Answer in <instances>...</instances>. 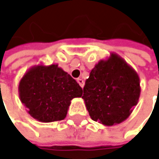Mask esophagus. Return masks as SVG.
<instances>
[{"label":"esophagus","mask_w":159,"mask_h":159,"mask_svg":"<svg viewBox=\"0 0 159 159\" xmlns=\"http://www.w3.org/2000/svg\"><path fill=\"white\" fill-rule=\"evenodd\" d=\"M77 83L79 84V85L83 88L84 87V80L83 79H81V78H78L77 79Z\"/></svg>","instance_id":"esophagus-1"}]
</instances>
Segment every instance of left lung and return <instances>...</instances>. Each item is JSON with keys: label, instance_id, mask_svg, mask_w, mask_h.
I'll list each match as a JSON object with an SVG mask.
<instances>
[{"label": "left lung", "instance_id": "8db88e82", "mask_svg": "<svg viewBox=\"0 0 159 159\" xmlns=\"http://www.w3.org/2000/svg\"><path fill=\"white\" fill-rule=\"evenodd\" d=\"M82 98L91 119L106 126L124 121L137 105L141 87L135 70L111 53L91 70Z\"/></svg>", "mask_w": 159, "mask_h": 159}]
</instances>
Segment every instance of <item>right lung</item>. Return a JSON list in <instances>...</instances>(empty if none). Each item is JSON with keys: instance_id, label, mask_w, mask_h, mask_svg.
Wrapping results in <instances>:
<instances>
[{"instance_id": "obj_1", "label": "right lung", "mask_w": 159, "mask_h": 159, "mask_svg": "<svg viewBox=\"0 0 159 159\" xmlns=\"http://www.w3.org/2000/svg\"><path fill=\"white\" fill-rule=\"evenodd\" d=\"M18 92L27 113L41 122L63 120L71 100L83 94L77 82L58 64L31 67L20 80Z\"/></svg>"}]
</instances>
